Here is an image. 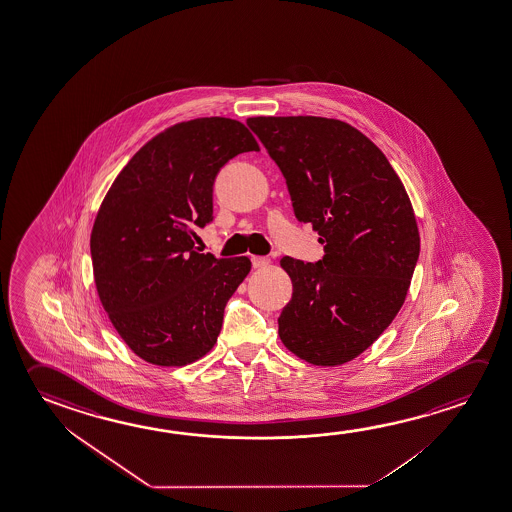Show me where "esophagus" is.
<instances>
[{
	"mask_svg": "<svg viewBox=\"0 0 512 512\" xmlns=\"http://www.w3.org/2000/svg\"><path fill=\"white\" fill-rule=\"evenodd\" d=\"M269 262L271 260L268 257H259V255H253L252 257L253 268H266V266H269Z\"/></svg>",
	"mask_w": 512,
	"mask_h": 512,
	"instance_id": "34e87169",
	"label": "esophagus"
}]
</instances>
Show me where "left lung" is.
Instances as JSON below:
<instances>
[{
	"instance_id": "left-lung-1",
	"label": "left lung",
	"mask_w": 512,
	"mask_h": 512,
	"mask_svg": "<svg viewBox=\"0 0 512 512\" xmlns=\"http://www.w3.org/2000/svg\"><path fill=\"white\" fill-rule=\"evenodd\" d=\"M284 173L294 214L312 223L323 260L284 257L292 299L278 335L301 360L351 362L394 321L420 253L413 205L385 154L337 118L246 120Z\"/></svg>"
}]
</instances>
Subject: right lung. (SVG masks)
Returning a JSON list of instances; mask_svg holds the SVG:
<instances>
[{
  "label": "right lung",
  "instance_id": "add662e5",
  "mask_svg": "<svg viewBox=\"0 0 512 512\" xmlns=\"http://www.w3.org/2000/svg\"><path fill=\"white\" fill-rule=\"evenodd\" d=\"M260 150L225 117L179 122L129 159L95 216V289L120 339L159 367L197 362L213 349L223 312L252 269L248 257L198 253L193 228L213 220L221 166Z\"/></svg>",
  "mask_w": 512,
  "mask_h": 512
}]
</instances>
